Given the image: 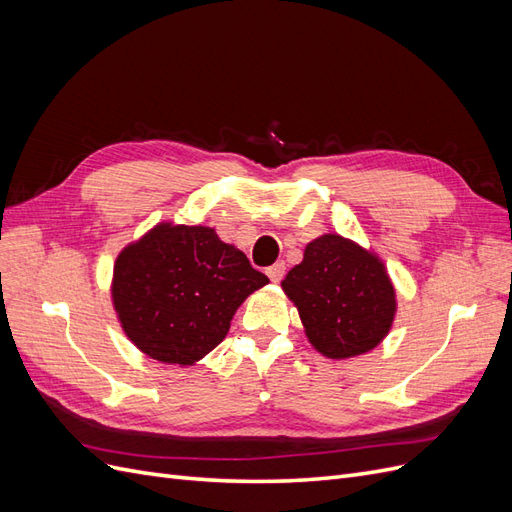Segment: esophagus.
Here are the masks:
<instances>
[{"instance_id": "1", "label": "esophagus", "mask_w": 512, "mask_h": 512, "mask_svg": "<svg viewBox=\"0 0 512 512\" xmlns=\"http://www.w3.org/2000/svg\"><path fill=\"white\" fill-rule=\"evenodd\" d=\"M284 273H286V265H284V262H275L273 267L267 269V275H269L271 282H280L282 277H284Z\"/></svg>"}]
</instances>
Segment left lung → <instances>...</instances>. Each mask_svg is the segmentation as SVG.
<instances>
[{"mask_svg":"<svg viewBox=\"0 0 512 512\" xmlns=\"http://www.w3.org/2000/svg\"><path fill=\"white\" fill-rule=\"evenodd\" d=\"M282 288L299 309L309 344L329 359L376 348L397 312L382 260L339 235L307 243L301 265L288 271Z\"/></svg>","mask_w":512,"mask_h":512,"instance_id":"obj_1","label":"left lung"}]
</instances>
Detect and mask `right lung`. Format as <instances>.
Instances as JSON below:
<instances>
[{
	"label": "right lung",
	"instance_id": "obj_1",
	"mask_svg": "<svg viewBox=\"0 0 512 512\" xmlns=\"http://www.w3.org/2000/svg\"><path fill=\"white\" fill-rule=\"evenodd\" d=\"M265 284L269 277L213 228L162 222L123 247L111 292L130 342L185 367L222 342L237 307Z\"/></svg>",
	"mask_w": 512,
	"mask_h": 512
}]
</instances>
